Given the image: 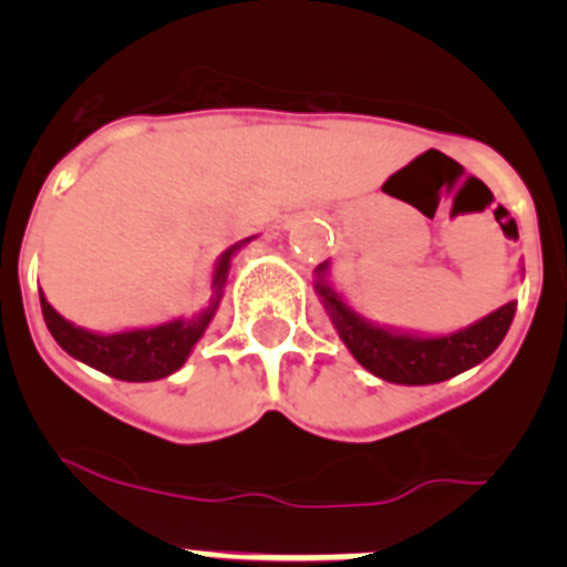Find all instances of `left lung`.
Wrapping results in <instances>:
<instances>
[{
    "mask_svg": "<svg viewBox=\"0 0 567 567\" xmlns=\"http://www.w3.org/2000/svg\"><path fill=\"white\" fill-rule=\"evenodd\" d=\"M323 269H327V264L318 267L315 289L323 298V307H327L340 340L363 369L389 380V383H443V380L465 372L471 365L483 363L503 343L514 312H517V300H511L497 312L485 315L477 323H471L454 334H445V338H414V334L389 332V329L374 327L346 307L340 295L323 278Z\"/></svg>",
    "mask_w": 567,
    "mask_h": 567,
    "instance_id": "obj_1",
    "label": "left lung"
}]
</instances>
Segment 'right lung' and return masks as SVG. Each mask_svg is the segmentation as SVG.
I'll return each instance as SVG.
<instances>
[{
  "mask_svg": "<svg viewBox=\"0 0 567 567\" xmlns=\"http://www.w3.org/2000/svg\"><path fill=\"white\" fill-rule=\"evenodd\" d=\"M235 249H238V244L229 247L221 255V260H218V267H215L213 307L198 312L193 320H169V323H162V327L133 329V332L115 334L84 332L82 327H73L70 320H64L56 309L50 307L48 300H44L42 289H39L44 323H48L50 334L56 338V343L62 346L70 358L82 360V363L93 365V369L110 374V378L130 380V383L162 380L182 369L184 360L193 352V346L198 343L204 329L209 327L215 307H218V298H221L224 284H227L229 258H233Z\"/></svg>",
  "mask_w": 567,
  "mask_h": 567,
  "instance_id": "obj_1",
  "label": "right lung"
}]
</instances>
